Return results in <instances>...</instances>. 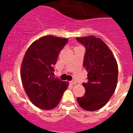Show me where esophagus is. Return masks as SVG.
<instances>
[{
    "label": "esophagus",
    "mask_w": 133,
    "mask_h": 133,
    "mask_svg": "<svg viewBox=\"0 0 133 133\" xmlns=\"http://www.w3.org/2000/svg\"><path fill=\"white\" fill-rule=\"evenodd\" d=\"M70 84H71V85H75V84H76V81H75V80H72V81L70 82Z\"/></svg>",
    "instance_id": "obj_1"
}]
</instances>
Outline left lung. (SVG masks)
Segmentation results:
<instances>
[{"label":"left lung","instance_id":"1","mask_svg":"<svg viewBox=\"0 0 133 133\" xmlns=\"http://www.w3.org/2000/svg\"><path fill=\"white\" fill-rule=\"evenodd\" d=\"M76 39L85 48L83 65L88 73V82L82 84L85 92L77 98L78 103L86 111H96L108 103L116 89L117 62L113 53L100 38L89 36Z\"/></svg>","mask_w":133,"mask_h":133}]
</instances>
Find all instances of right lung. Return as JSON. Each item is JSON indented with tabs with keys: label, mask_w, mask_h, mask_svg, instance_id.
Instances as JSON below:
<instances>
[{
	"label": "right lung",
	"mask_w": 133,
	"mask_h": 133,
	"mask_svg": "<svg viewBox=\"0 0 133 133\" xmlns=\"http://www.w3.org/2000/svg\"><path fill=\"white\" fill-rule=\"evenodd\" d=\"M65 38L48 35L33 42L22 60L21 76L29 100L37 108L50 110L58 105L69 82L53 77V65L68 43Z\"/></svg>",
	"instance_id": "obj_1"
}]
</instances>
